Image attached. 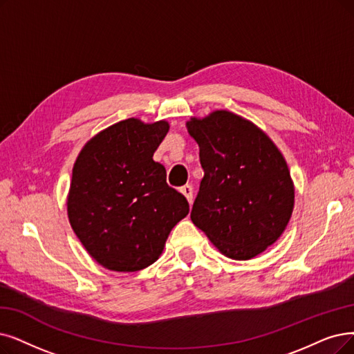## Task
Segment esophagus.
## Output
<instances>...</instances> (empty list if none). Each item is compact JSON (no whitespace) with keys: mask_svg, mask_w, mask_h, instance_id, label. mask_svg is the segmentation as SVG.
Returning <instances> with one entry per match:
<instances>
[{"mask_svg":"<svg viewBox=\"0 0 354 354\" xmlns=\"http://www.w3.org/2000/svg\"><path fill=\"white\" fill-rule=\"evenodd\" d=\"M180 192L186 196L187 202L192 205V203H193V187H192L190 185H186V186H183V187L180 189Z\"/></svg>","mask_w":354,"mask_h":354,"instance_id":"esophagus-1","label":"esophagus"}]
</instances>
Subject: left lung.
I'll return each instance as SVG.
<instances>
[{
  "label": "left lung",
  "mask_w": 354,
  "mask_h": 354,
  "mask_svg": "<svg viewBox=\"0 0 354 354\" xmlns=\"http://www.w3.org/2000/svg\"><path fill=\"white\" fill-rule=\"evenodd\" d=\"M205 176L192 222L223 256L254 259L283 234L295 186L286 160L257 124L228 110L190 118Z\"/></svg>",
  "instance_id": "obj_1"
}]
</instances>
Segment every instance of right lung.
I'll return each instance as SVG.
<instances>
[{
	"label": "right lung",
	"mask_w": 354,
	"mask_h": 354,
	"mask_svg": "<svg viewBox=\"0 0 354 354\" xmlns=\"http://www.w3.org/2000/svg\"><path fill=\"white\" fill-rule=\"evenodd\" d=\"M167 120L131 118L98 132L73 168L66 210L71 228L107 270L138 272L157 261L174 226L189 214L186 197L167 185L152 160Z\"/></svg>",
	"instance_id": "1"
}]
</instances>
